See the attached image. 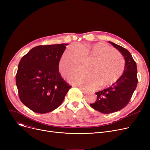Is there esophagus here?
Returning a JSON list of instances; mask_svg holds the SVG:
<instances>
[{
	"label": "esophagus",
	"instance_id": "1",
	"mask_svg": "<svg viewBox=\"0 0 150 150\" xmlns=\"http://www.w3.org/2000/svg\"><path fill=\"white\" fill-rule=\"evenodd\" d=\"M80 89H81V91H82V92H83V93H88V91L84 90V89H82V88H80Z\"/></svg>",
	"mask_w": 150,
	"mask_h": 150
}]
</instances>
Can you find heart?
<instances>
[{
	"label": "heart",
	"mask_w": 150,
	"mask_h": 150,
	"mask_svg": "<svg viewBox=\"0 0 150 150\" xmlns=\"http://www.w3.org/2000/svg\"><path fill=\"white\" fill-rule=\"evenodd\" d=\"M91 59L92 61L86 67V72L76 71L69 75L71 83L87 89L95 88L98 84L105 87L115 82L123 72L125 61L122 55L102 42L80 47L70 45L60 59L59 72L66 75Z\"/></svg>",
	"instance_id": "1"
}]
</instances>
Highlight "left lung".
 I'll return each instance as SVG.
<instances>
[{"mask_svg": "<svg viewBox=\"0 0 150 150\" xmlns=\"http://www.w3.org/2000/svg\"><path fill=\"white\" fill-rule=\"evenodd\" d=\"M109 43L123 54L125 66L123 74L116 82L108 88L96 92L97 98L96 102L90 104L92 108L104 114L117 112L127 106L138 82L136 62L129 52L114 42L109 41Z\"/></svg>", "mask_w": 150, "mask_h": 150, "instance_id": "1", "label": "left lung"}]
</instances>
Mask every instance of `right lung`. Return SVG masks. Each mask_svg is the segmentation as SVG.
I'll return each mask as SVG.
<instances>
[{"label":"right lung","instance_id":"1","mask_svg":"<svg viewBox=\"0 0 150 150\" xmlns=\"http://www.w3.org/2000/svg\"><path fill=\"white\" fill-rule=\"evenodd\" d=\"M67 45L36 46L19 62L16 75L19 97L35 112L48 113L58 108L72 87L59 72V62Z\"/></svg>","mask_w":150,"mask_h":150}]
</instances>
